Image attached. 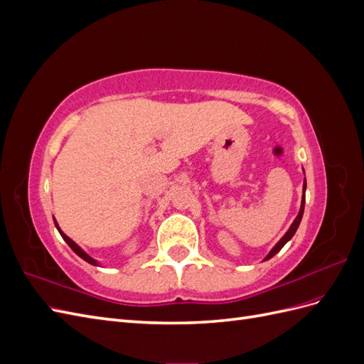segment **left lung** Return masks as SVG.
Returning <instances> with one entry per match:
<instances>
[{
	"label": "left lung",
	"instance_id": "left-lung-1",
	"mask_svg": "<svg viewBox=\"0 0 364 364\" xmlns=\"http://www.w3.org/2000/svg\"><path fill=\"white\" fill-rule=\"evenodd\" d=\"M305 190H306V181L304 179V196H302V202H301L299 214H297V217L294 218V222L291 223V226L289 228L287 232H285V235L278 241L277 245H274V247L269 252V255H267L266 258H264V261H266V259H270L272 257L277 255V253H278V252L285 246V243H287V241H290V240H291V237L296 234V230H297V228H299V223H301L302 215H304V208H305Z\"/></svg>",
	"mask_w": 364,
	"mask_h": 364
}]
</instances>
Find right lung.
Listing matches in <instances>:
<instances>
[{"label":"right lung","mask_w":364,"mask_h":364,"mask_svg":"<svg viewBox=\"0 0 364 364\" xmlns=\"http://www.w3.org/2000/svg\"><path fill=\"white\" fill-rule=\"evenodd\" d=\"M54 220V225H56V228H58V230H59V234L62 235V238L65 240V241H67V245L77 253V255H79L82 259H85L86 262H90V264H92V266H98V261H95L92 257H90V255H87V253L79 246V245H75L74 243V241L70 238V237H67V235H65L63 232H62V229L59 228V225H58V222H56V218H53Z\"/></svg>","instance_id":"add662e5"}]
</instances>
